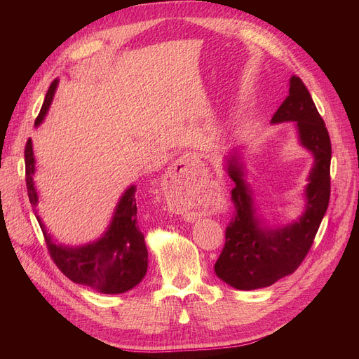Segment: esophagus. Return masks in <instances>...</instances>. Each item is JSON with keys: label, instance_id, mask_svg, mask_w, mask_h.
Segmentation results:
<instances>
[{"label": "esophagus", "instance_id": "esophagus-1", "mask_svg": "<svg viewBox=\"0 0 359 359\" xmlns=\"http://www.w3.org/2000/svg\"><path fill=\"white\" fill-rule=\"evenodd\" d=\"M198 160L194 157H181L173 163L172 169L168 173V181L173 186H181V184L189 180V175L191 173V169L196 165Z\"/></svg>", "mask_w": 359, "mask_h": 359}]
</instances>
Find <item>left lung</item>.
<instances>
[{
	"mask_svg": "<svg viewBox=\"0 0 359 359\" xmlns=\"http://www.w3.org/2000/svg\"><path fill=\"white\" fill-rule=\"evenodd\" d=\"M295 121L299 142L314 156L306 189V211L297 222L283 227H268L256 215L252 191L243 180L241 165L229 160L227 172L235 181L232 202L235 211L226 227V241L214 265L215 274L240 290L266 287L302 264L320 222L327 212L331 194V139L306 85L292 76L289 95L271 123Z\"/></svg>",
	"mask_w": 359,
	"mask_h": 359,
	"instance_id": "obj_1",
	"label": "left lung"
}]
</instances>
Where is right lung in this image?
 <instances>
[{
	"label": "right lung",
	"mask_w": 359,
	"mask_h": 359,
	"mask_svg": "<svg viewBox=\"0 0 359 359\" xmlns=\"http://www.w3.org/2000/svg\"><path fill=\"white\" fill-rule=\"evenodd\" d=\"M55 79L46 93L45 102L36 119L39 126L45 118L55 94ZM36 172V160L31 139L25 145V180L28 198L32 206L39 202L32 175ZM136 187L126 190L119 199L112 223L99 240L82 247H67L52 241L45 224L37 215L48 252L61 273L78 285H85L102 293H123L139 285L147 274L148 250L144 233L137 226Z\"/></svg>",
	"instance_id": "right-lung-1"
}]
</instances>
